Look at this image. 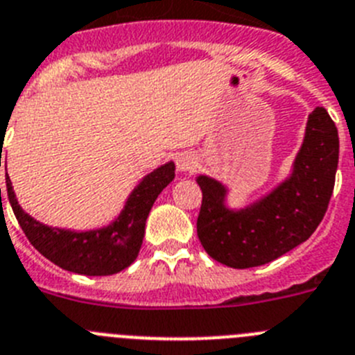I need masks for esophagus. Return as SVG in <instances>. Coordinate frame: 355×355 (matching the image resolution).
<instances>
[{
  "instance_id": "obj_1",
  "label": "esophagus",
  "mask_w": 355,
  "mask_h": 355,
  "mask_svg": "<svg viewBox=\"0 0 355 355\" xmlns=\"http://www.w3.org/2000/svg\"><path fill=\"white\" fill-rule=\"evenodd\" d=\"M195 164H197L195 156L188 155V153H181V155H178V158H175V165H178V171H180L181 174H188V172L193 171Z\"/></svg>"
}]
</instances>
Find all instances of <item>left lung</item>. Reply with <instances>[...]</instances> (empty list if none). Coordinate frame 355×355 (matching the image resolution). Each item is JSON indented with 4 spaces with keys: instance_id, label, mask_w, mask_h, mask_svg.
<instances>
[{
    "instance_id": "1",
    "label": "left lung",
    "mask_w": 355,
    "mask_h": 355,
    "mask_svg": "<svg viewBox=\"0 0 355 355\" xmlns=\"http://www.w3.org/2000/svg\"><path fill=\"white\" fill-rule=\"evenodd\" d=\"M338 155L336 126L327 110L317 107L308 116L291 172L259 199L230 207L227 184L197 175L202 190L197 236L207 255L234 269L257 268L306 241L327 211Z\"/></svg>"
}]
</instances>
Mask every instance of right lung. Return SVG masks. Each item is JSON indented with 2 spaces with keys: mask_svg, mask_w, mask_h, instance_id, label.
Listing matches in <instances>:
<instances>
[{
  "mask_svg": "<svg viewBox=\"0 0 355 355\" xmlns=\"http://www.w3.org/2000/svg\"><path fill=\"white\" fill-rule=\"evenodd\" d=\"M1 162V158H0ZM1 167V164H0ZM174 162L146 174L130 191L125 206L107 225L89 230L49 227L26 213L17 202L12 181L6 175V191L19 225L29 243L61 269L86 276H109L128 268L141 252L146 220L153 204L174 180ZM1 200V188H0Z\"/></svg>",
  "mask_w": 355,
  "mask_h": 355,
  "instance_id": "add662e5",
  "label": "right lung"
}]
</instances>
